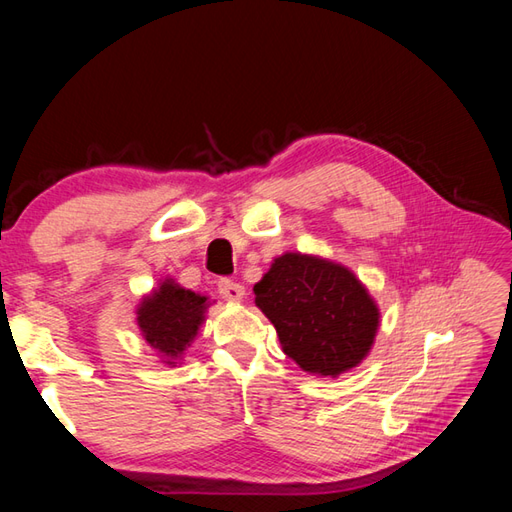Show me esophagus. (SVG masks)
<instances>
[{
	"label": "esophagus",
	"mask_w": 512,
	"mask_h": 512,
	"mask_svg": "<svg viewBox=\"0 0 512 512\" xmlns=\"http://www.w3.org/2000/svg\"><path fill=\"white\" fill-rule=\"evenodd\" d=\"M217 292L228 301H239L244 297V286L233 279H220L217 281Z\"/></svg>",
	"instance_id": "obj_1"
}]
</instances>
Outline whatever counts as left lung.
Here are the masks:
<instances>
[{
    "label": "left lung",
    "mask_w": 512,
    "mask_h": 512,
    "mask_svg": "<svg viewBox=\"0 0 512 512\" xmlns=\"http://www.w3.org/2000/svg\"><path fill=\"white\" fill-rule=\"evenodd\" d=\"M253 290L286 356L310 374L339 376L361 363L374 343L376 303L339 264L281 255Z\"/></svg>",
    "instance_id": "left-lung-1"
}]
</instances>
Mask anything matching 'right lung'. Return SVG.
Wrapping results in <instances>:
<instances>
[{
  "label": "right lung",
  "mask_w": 512,
  "mask_h": 512,
  "mask_svg": "<svg viewBox=\"0 0 512 512\" xmlns=\"http://www.w3.org/2000/svg\"><path fill=\"white\" fill-rule=\"evenodd\" d=\"M206 297L184 290L173 281H162L160 290L138 308V325L145 341L169 358L180 356L198 334Z\"/></svg>",
  "instance_id": "obj_1"
}]
</instances>
